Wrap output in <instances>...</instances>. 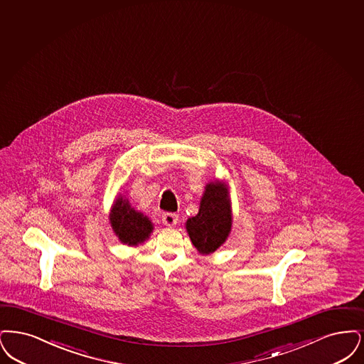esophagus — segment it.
<instances>
[{
	"label": "esophagus",
	"instance_id": "obj_1",
	"mask_svg": "<svg viewBox=\"0 0 364 364\" xmlns=\"http://www.w3.org/2000/svg\"><path fill=\"white\" fill-rule=\"evenodd\" d=\"M161 222L164 223L167 227H173L175 225L176 223H178V215H175V213H164L163 216H161Z\"/></svg>",
	"mask_w": 364,
	"mask_h": 364
}]
</instances>
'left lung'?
I'll return each mask as SVG.
<instances>
[{
	"mask_svg": "<svg viewBox=\"0 0 364 364\" xmlns=\"http://www.w3.org/2000/svg\"><path fill=\"white\" fill-rule=\"evenodd\" d=\"M231 225V204L225 183L219 181L208 183L198 213L186 222L191 243L198 253H213L230 235Z\"/></svg>",
	"mask_w": 364,
	"mask_h": 364,
	"instance_id": "1",
	"label": "left lung"
}]
</instances>
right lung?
<instances>
[{
    "mask_svg": "<svg viewBox=\"0 0 364 364\" xmlns=\"http://www.w3.org/2000/svg\"><path fill=\"white\" fill-rule=\"evenodd\" d=\"M110 224L115 235L127 246L140 245L154 230L152 222L141 212L134 210L122 196H118L111 208Z\"/></svg>",
    "mask_w": 364,
    "mask_h": 364,
    "instance_id": "right-lung-1",
    "label": "right lung"
}]
</instances>
